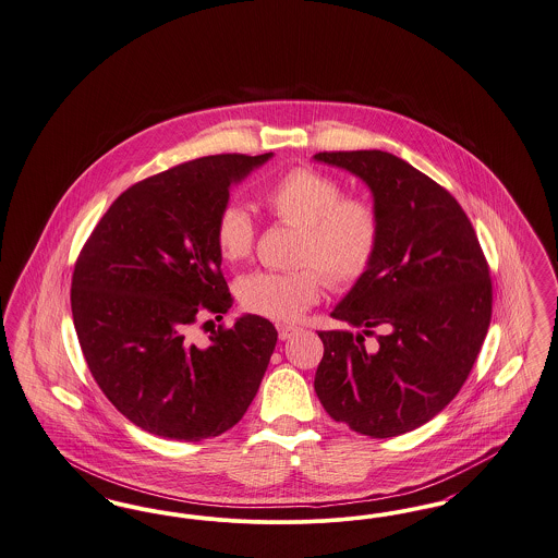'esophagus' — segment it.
<instances>
[{"mask_svg":"<svg viewBox=\"0 0 558 558\" xmlns=\"http://www.w3.org/2000/svg\"><path fill=\"white\" fill-rule=\"evenodd\" d=\"M277 329H279V340L283 341L290 340L293 333H298V331H300V329H298V327H293V325H279Z\"/></svg>","mask_w":558,"mask_h":558,"instance_id":"1","label":"esophagus"}]
</instances>
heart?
<instances>
[{"instance_id":"heart-1","label":"heart","mask_w":558,"mask_h":558,"mask_svg":"<svg viewBox=\"0 0 558 558\" xmlns=\"http://www.w3.org/2000/svg\"><path fill=\"white\" fill-rule=\"evenodd\" d=\"M340 181L315 169H291L277 177L263 194L268 210L300 229V265L290 272L258 270L240 283L243 308L277 323L304 315L323 293V269L336 288H350L371 268L381 235L375 206L363 197H341ZM256 227L240 204L220 210L215 242L225 263H243L254 247ZM322 269L318 271L317 268Z\"/></svg>"}]
</instances>
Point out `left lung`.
<instances>
[{
	"label": "left lung",
	"mask_w": 558,
	"mask_h": 558,
	"mask_svg": "<svg viewBox=\"0 0 558 558\" xmlns=\"http://www.w3.org/2000/svg\"><path fill=\"white\" fill-rule=\"evenodd\" d=\"M313 160L359 177L381 222L373 265L331 313L360 331H318L316 396L363 436H400L448 407L482 350L492 318L484 252L459 202L402 158L359 149ZM373 328L383 333L368 347Z\"/></svg>",
	"instance_id": "8db88e82"
}]
</instances>
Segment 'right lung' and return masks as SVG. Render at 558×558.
Instances as JSON below:
<instances>
[{"mask_svg": "<svg viewBox=\"0 0 558 558\" xmlns=\"http://www.w3.org/2000/svg\"><path fill=\"white\" fill-rule=\"evenodd\" d=\"M272 156H206L135 183L76 260L71 306L83 356L106 398L144 432L220 436L260 388L277 343L270 320L238 316L204 345L190 329L231 308L215 225L231 187Z\"/></svg>", "mask_w": 558, "mask_h": 558, "instance_id": "right-lung-1", "label": "right lung"}]
</instances>
